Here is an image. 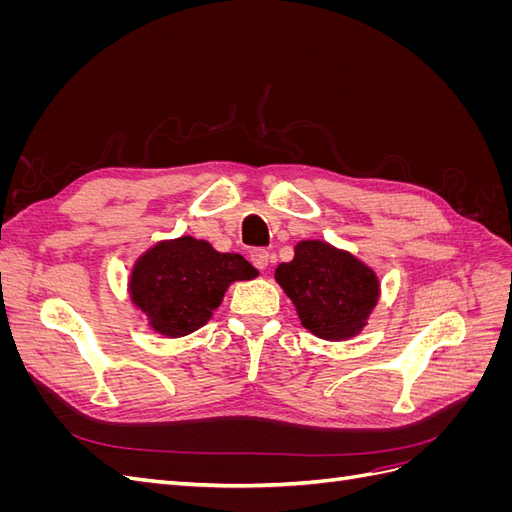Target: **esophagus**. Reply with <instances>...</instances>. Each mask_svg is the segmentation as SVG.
<instances>
[{
    "label": "esophagus",
    "mask_w": 512,
    "mask_h": 512,
    "mask_svg": "<svg viewBox=\"0 0 512 512\" xmlns=\"http://www.w3.org/2000/svg\"><path fill=\"white\" fill-rule=\"evenodd\" d=\"M250 260L252 265L258 269V271H265L269 267V252L267 250H260V247H256V250L250 252Z\"/></svg>",
    "instance_id": "obj_1"
}]
</instances>
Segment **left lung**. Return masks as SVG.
I'll return each instance as SVG.
<instances>
[{
    "mask_svg": "<svg viewBox=\"0 0 512 512\" xmlns=\"http://www.w3.org/2000/svg\"><path fill=\"white\" fill-rule=\"evenodd\" d=\"M275 280L297 307L301 324L329 342L354 337L378 303V280L363 262L329 243L301 241Z\"/></svg>",
    "mask_w": 512,
    "mask_h": 512,
    "instance_id": "1",
    "label": "left lung"
}]
</instances>
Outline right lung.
Returning a JSON list of instances; mask_svg holds the SVG:
<instances>
[{"label": "right lung", "mask_w": 512, "mask_h": 512, "mask_svg": "<svg viewBox=\"0 0 512 512\" xmlns=\"http://www.w3.org/2000/svg\"><path fill=\"white\" fill-rule=\"evenodd\" d=\"M256 275L243 256L220 254L207 241L181 237L158 243L141 256L130 277V292L153 329L183 337L203 327L232 282Z\"/></svg>", "instance_id": "obj_1"}]
</instances>
